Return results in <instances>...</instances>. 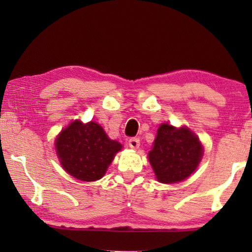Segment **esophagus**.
<instances>
[{"mask_svg": "<svg viewBox=\"0 0 252 252\" xmlns=\"http://www.w3.org/2000/svg\"><path fill=\"white\" fill-rule=\"evenodd\" d=\"M129 147L131 149H138L139 146H140V140L139 138H131L129 139Z\"/></svg>", "mask_w": 252, "mask_h": 252, "instance_id": "esophagus-1", "label": "esophagus"}]
</instances>
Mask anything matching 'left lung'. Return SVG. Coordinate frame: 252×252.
<instances>
[{"label":"left lung","mask_w":252,"mask_h":252,"mask_svg":"<svg viewBox=\"0 0 252 252\" xmlns=\"http://www.w3.org/2000/svg\"><path fill=\"white\" fill-rule=\"evenodd\" d=\"M202 151L197 135L189 129L161 125L149 152V160L158 181L176 183L185 180L197 169Z\"/></svg>","instance_id":"left-lung-1"}]
</instances>
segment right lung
Segmentation results:
<instances>
[{
  "label": "right lung",
  "instance_id": "add662e5",
  "mask_svg": "<svg viewBox=\"0 0 252 252\" xmlns=\"http://www.w3.org/2000/svg\"><path fill=\"white\" fill-rule=\"evenodd\" d=\"M121 147L93 121L87 125L72 122L55 141L63 169L82 181H95L103 177Z\"/></svg>",
  "mask_w": 252,
  "mask_h": 252
}]
</instances>
